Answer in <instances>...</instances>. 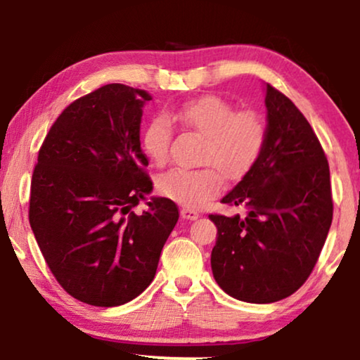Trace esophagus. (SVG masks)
Listing matches in <instances>:
<instances>
[{
  "mask_svg": "<svg viewBox=\"0 0 360 360\" xmlns=\"http://www.w3.org/2000/svg\"><path fill=\"white\" fill-rule=\"evenodd\" d=\"M180 214L184 219H196L200 216V213L193 208H188V206H184V208L180 210Z\"/></svg>",
  "mask_w": 360,
  "mask_h": 360,
  "instance_id": "esophagus-1",
  "label": "esophagus"
}]
</instances>
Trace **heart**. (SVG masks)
I'll list each match as a JSON object with an SVG mask.
<instances>
[{
    "label": "heart",
    "mask_w": 360,
    "mask_h": 360,
    "mask_svg": "<svg viewBox=\"0 0 360 360\" xmlns=\"http://www.w3.org/2000/svg\"><path fill=\"white\" fill-rule=\"evenodd\" d=\"M193 131L203 137L200 169H172L159 176L157 188L176 203L196 208L213 198L221 188L223 176L240 180L262 154L267 126L254 111H236L219 96H201L157 115L147 122L141 144L146 155L157 165L169 159L174 126Z\"/></svg>",
    "instance_id": "heart-1"
}]
</instances>
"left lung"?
Segmentation results:
<instances>
[{
	"mask_svg": "<svg viewBox=\"0 0 360 360\" xmlns=\"http://www.w3.org/2000/svg\"><path fill=\"white\" fill-rule=\"evenodd\" d=\"M265 90L262 154L221 200L248 213L210 214L218 228L214 280L248 303H274L297 292L313 272L333 221L329 165L313 127L290 98L269 83Z\"/></svg>",
	"mask_w": 360,
	"mask_h": 360,
	"instance_id": "8db88e82",
	"label": "left lung"
}]
</instances>
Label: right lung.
Wrapping results in <instances>:
<instances>
[{"label": "right lung", "instance_id": "obj_1", "mask_svg": "<svg viewBox=\"0 0 360 360\" xmlns=\"http://www.w3.org/2000/svg\"><path fill=\"white\" fill-rule=\"evenodd\" d=\"M146 90L110 83L70 103L47 132L34 167L29 223L68 295L120 307L154 280L179 221L169 198L132 208L152 191L141 149Z\"/></svg>", "mask_w": 360, "mask_h": 360}]
</instances>
